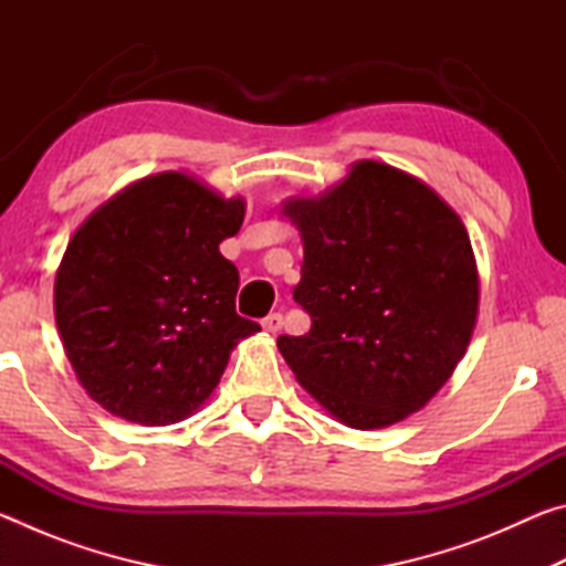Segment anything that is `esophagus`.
<instances>
[{
	"instance_id": "34e87169",
	"label": "esophagus",
	"mask_w": 566,
	"mask_h": 566,
	"mask_svg": "<svg viewBox=\"0 0 566 566\" xmlns=\"http://www.w3.org/2000/svg\"><path fill=\"white\" fill-rule=\"evenodd\" d=\"M262 327H264V332L276 334V332L282 329V314H280V312H274V314H266V317L262 319Z\"/></svg>"
}]
</instances>
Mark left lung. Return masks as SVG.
Here are the masks:
<instances>
[{
	"mask_svg": "<svg viewBox=\"0 0 566 566\" xmlns=\"http://www.w3.org/2000/svg\"><path fill=\"white\" fill-rule=\"evenodd\" d=\"M282 212L302 234L294 302L312 317L302 337L276 339L296 381L354 429L415 415L474 332L479 276L462 219L424 181L371 159Z\"/></svg>",
	"mask_w": 566,
	"mask_h": 566,
	"instance_id": "left-lung-1",
	"label": "left lung"
}]
</instances>
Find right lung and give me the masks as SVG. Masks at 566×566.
Segmentation results:
<instances>
[{
  "mask_svg": "<svg viewBox=\"0 0 566 566\" xmlns=\"http://www.w3.org/2000/svg\"><path fill=\"white\" fill-rule=\"evenodd\" d=\"M244 209L242 197L161 171L124 187L70 239L56 329L80 385L109 415L147 427L187 419L239 339L260 332L237 314L239 272L219 254Z\"/></svg>",
  "mask_w": 566,
  "mask_h": 566,
  "instance_id": "1",
  "label": "right lung"
}]
</instances>
